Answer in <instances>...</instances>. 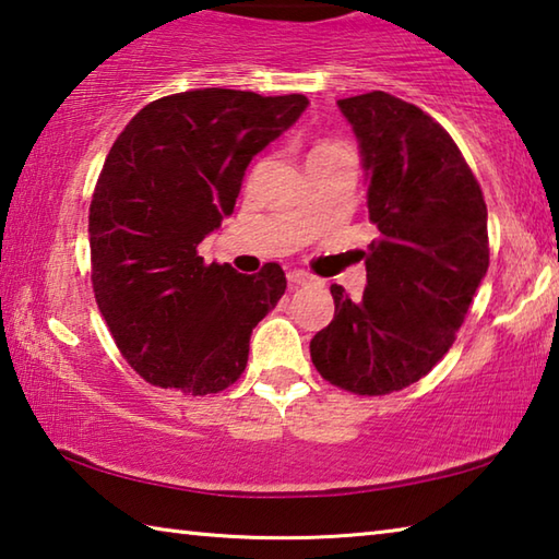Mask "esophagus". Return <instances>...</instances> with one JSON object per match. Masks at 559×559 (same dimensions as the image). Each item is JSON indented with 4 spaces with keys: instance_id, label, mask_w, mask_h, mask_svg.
<instances>
[{
    "instance_id": "34e87169",
    "label": "esophagus",
    "mask_w": 559,
    "mask_h": 559,
    "mask_svg": "<svg viewBox=\"0 0 559 559\" xmlns=\"http://www.w3.org/2000/svg\"><path fill=\"white\" fill-rule=\"evenodd\" d=\"M286 276H288L290 286H306V283L313 281V276H310V273H306V271H288Z\"/></svg>"
}]
</instances>
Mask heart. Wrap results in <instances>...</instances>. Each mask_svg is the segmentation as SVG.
I'll list each match as a JSON object with an SVG mask.
<instances>
[{"label": "heart", "mask_w": 559, "mask_h": 559, "mask_svg": "<svg viewBox=\"0 0 559 559\" xmlns=\"http://www.w3.org/2000/svg\"><path fill=\"white\" fill-rule=\"evenodd\" d=\"M335 155H347V153L337 143H318L313 150H310V157H335Z\"/></svg>", "instance_id": "b5f03b06"}]
</instances>
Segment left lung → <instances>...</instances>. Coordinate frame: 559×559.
I'll use <instances>...</instances> for the list:
<instances>
[{
  "instance_id": "8db88e82",
  "label": "left lung",
  "mask_w": 559,
  "mask_h": 559,
  "mask_svg": "<svg viewBox=\"0 0 559 559\" xmlns=\"http://www.w3.org/2000/svg\"><path fill=\"white\" fill-rule=\"evenodd\" d=\"M337 106L359 143L380 239L365 253L362 298L330 286L335 318L310 340V357L330 384L377 396L419 382L449 353L488 271V210L427 112L384 91Z\"/></svg>"
}]
</instances>
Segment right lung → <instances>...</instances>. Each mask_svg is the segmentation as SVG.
Masks as SVG:
<instances>
[{"label": "right lung", "instance_id": "right-lung-1", "mask_svg": "<svg viewBox=\"0 0 559 559\" xmlns=\"http://www.w3.org/2000/svg\"><path fill=\"white\" fill-rule=\"evenodd\" d=\"M308 108L300 93L200 88L132 118L91 200V281L122 357L143 380L216 394L239 380L249 340L286 293L266 263L236 273L197 253L234 212L246 167Z\"/></svg>", "mask_w": 559, "mask_h": 559}]
</instances>
